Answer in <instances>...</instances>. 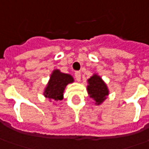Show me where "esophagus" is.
<instances>
[{"instance_id": "34e87169", "label": "esophagus", "mask_w": 149, "mask_h": 149, "mask_svg": "<svg viewBox=\"0 0 149 149\" xmlns=\"http://www.w3.org/2000/svg\"><path fill=\"white\" fill-rule=\"evenodd\" d=\"M75 78L77 81H81V72H75Z\"/></svg>"}]
</instances>
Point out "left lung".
<instances>
[{
	"mask_svg": "<svg viewBox=\"0 0 149 149\" xmlns=\"http://www.w3.org/2000/svg\"><path fill=\"white\" fill-rule=\"evenodd\" d=\"M89 85L87 86V91L90 95L95 101V104L100 105L105 100V96L108 95L109 91L106 87V85L101 80L99 76L94 75L88 80Z\"/></svg>",
	"mask_w": 149,
	"mask_h": 149,
	"instance_id": "obj_1",
	"label": "left lung"
}]
</instances>
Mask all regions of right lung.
Here are the masks:
<instances>
[{
  "label": "right lung",
  "instance_id": "add662e5",
  "mask_svg": "<svg viewBox=\"0 0 149 149\" xmlns=\"http://www.w3.org/2000/svg\"><path fill=\"white\" fill-rule=\"evenodd\" d=\"M72 81L73 78L71 75L62 73L58 70H54L44 91V96L54 100H62L66 86Z\"/></svg>",
  "mask_w": 149,
  "mask_h": 149
}]
</instances>
